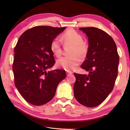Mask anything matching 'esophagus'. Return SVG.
Listing matches in <instances>:
<instances>
[{
  "mask_svg": "<svg viewBox=\"0 0 130 130\" xmlns=\"http://www.w3.org/2000/svg\"><path fill=\"white\" fill-rule=\"evenodd\" d=\"M66 73H67V75H71V74H73L72 72H71V71H67V72H66Z\"/></svg>",
  "mask_w": 130,
  "mask_h": 130,
  "instance_id": "34e87169",
  "label": "esophagus"
}]
</instances>
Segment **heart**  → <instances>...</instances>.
Returning a JSON list of instances; mask_svg holds the SVG:
<instances>
[{
	"label": "heart",
	"instance_id": "1",
	"mask_svg": "<svg viewBox=\"0 0 130 130\" xmlns=\"http://www.w3.org/2000/svg\"><path fill=\"white\" fill-rule=\"evenodd\" d=\"M61 41L65 45L72 46L70 56H65L57 60V65L67 70L75 69L81 61V57L86 56L88 51V44L83 41L82 36L74 29H69L63 33L61 37ZM61 41L55 38L51 43L52 52L56 56L62 54V46Z\"/></svg>",
	"mask_w": 130,
	"mask_h": 130
}]
</instances>
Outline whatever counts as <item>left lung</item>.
<instances>
[{
  "instance_id": "obj_1",
  "label": "left lung",
  "mask_w": 130,
  "mask_h": 130,
  "mask_svg": "<svg viewBox=\"0 0 130 130\" xmlns=\"http://www.w3.org/2000/svg\"><path fill=\"white\" fill-rule=\"evenodd\" d=\"M88 37V51L81 68L88 75L74 73L76 82L74 94L79 103L94 107L103 102L113 89L119 63L117 46L113 39L95 27L79 28Z\"/></svg>"
}]
</instances>
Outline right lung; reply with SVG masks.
<instances>
[{
    "label": "right lung",
    "instance_id": "add662e5",
    "mask_svg": "<svg viewBox=\"0 0 130 130\" xmlns=\"http://www.w3.org/2000/svg\"><path fill=\"white\" fill-rule=\"evenodd\" d=\"M66 28L36 26L22 35L14 47L13 71L16 88L25 100L41 106L54 98L65 71H47L55 63L51 43Z\"/></svg>",
    "mask_w": 130,
    "mask_h": 130
}]
</instances>
